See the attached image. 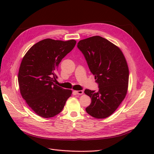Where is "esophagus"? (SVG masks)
Masks as SVG:
<instances>
[{
	"instance_id": "esophagus-1",
	"label": "esophagus",
	"mask_w": 154,
	"mask_h": 154,
	"mask_svg": "<svg viewBox=\"0 0 154 154\" xmlns=\"http://www.w3.org/2000/svg\"><path fill=\"white\" fill-rule=\"evenodd\" d=\"M75 92H76V93L77 94H83V91L82 90H81V91H76Z\"/></svg>"
}]
</instances>
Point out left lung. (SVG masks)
<instances>
[{
  "label": "left lung",
  "instance_id": "1",
  "mask_svg": "<svg viewBox=\"0 0 154 154\" xmlns=\"http://www.w3.org/2000/svg\"><path fill=\"white\" fill-rule=\"evenodd\" d=\"M98 91L85 89L91 103L85 109L92 117L103 119L113 114L127 94L129 71L122 51L108 40L94 36L78 43Z\"/></svg>",
  "mask_w": 154,
  "mask_h": 154
}]
</instances>
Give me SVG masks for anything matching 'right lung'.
<instances>
[{
    "label": "right lung",
    "instance_id": "add662e5",
    "mask_svg": "<svg viewBox=\"0 0 154 154\" xmlns=\"http://www.w3.org/2000/svg\"><path fill=\"white\" fill-rule=\"evenodd\" d=\"M76 43L74 40L44 39L32 45L22 60L18 75L21 95L41 117L58 114L71 96V90L55 85L54 80L58 78L55 72L59 63Z\"/></svg>",
    "mask_w": 154,
    "mask_h": 154
}]
</instances>
